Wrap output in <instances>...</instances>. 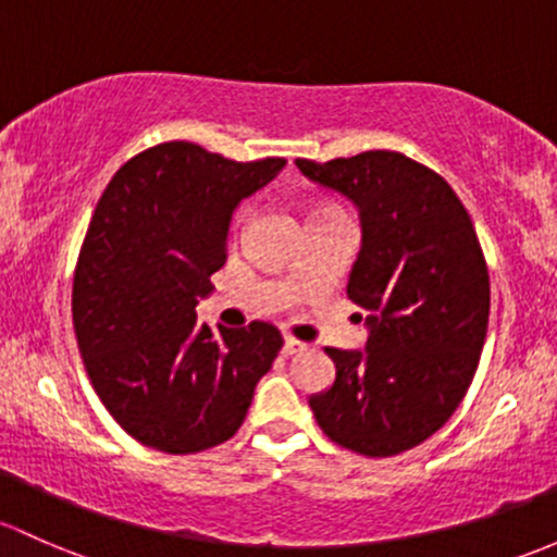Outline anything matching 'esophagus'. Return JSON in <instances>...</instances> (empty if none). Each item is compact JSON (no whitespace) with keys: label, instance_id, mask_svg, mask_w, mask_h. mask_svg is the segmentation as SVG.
Listing matches in <instances>:
<instances>
[{"label":"esophagus","instance_id":"1","mask_svg":"<svg viewBox=\"0 0 557 557\" xmlns=\"http://www.w3.org/2000/svg\"><path fill=\"white\" fill-rule=\"evenodd\" d=\"M304 349H307V344L298 342V338H294V336H285V338H283V352H285V355L304 352Z\"/></svg>","mask_w":557,"mask_h":557}]
</instances>
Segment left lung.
<instances>
[{
	"label": "left lung",
	"instance_id": "8db88e82",
	"mask_svg": "<svg viewBox=\"0 0 557 557\" xmlns=\"http://www.w3.org/2000/svg\"><path fill=\"white\" fill-rule=\"evenodd\" d=\"M296 168L357 208L347 296L368 331L362 349H325L336 379L309 408L338 446L395 456L435 435L475 376L491 304L475 226L446 178L397 151Z\"/></svg>",
	"mask_w": 557,
	"mask_h": 557
}]
</instances>
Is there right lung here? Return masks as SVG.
<instances>
[{
  "mask_svg": "<svg viewBox=\"0 0 557 557\" xmlns=\"http://www.w3.org/2000/svg\"><path fill=\"white\" fill-rule=\"evenodd\" d=\"M283 168L171 140L125 162L98 200L74 272V333L92 389L144 446L197 454L230 441L283 347L269 323L210 331L195 312L226 261L234 210Z\"/></svg>",
  "mask_w": 557,
  "mask_h": 557,
  "instance_id": "obj_1",
  "label": "right lung"
}]
</instances>
